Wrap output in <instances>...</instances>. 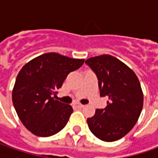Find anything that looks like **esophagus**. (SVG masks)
Segmentation results:
<instances>
[{"instance_id":"34e87169","label":"esophagus","mask_w":158,"mask_h":158,"mask_svg":"<svg viewBox=\"0 0 158 158\" xmlns=\"http://www.w3.org/2000/svg\"><path fill=\"white\" fill-rule=\"evenodd\" d=\"M84 106H82V105H81V104H76V105H75V107H76V108H79V109H81V108H82Z\"/></svg>"}]
</instances>
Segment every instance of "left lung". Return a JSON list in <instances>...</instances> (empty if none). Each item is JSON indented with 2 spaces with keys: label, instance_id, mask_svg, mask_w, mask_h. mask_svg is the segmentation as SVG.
Wrapping results in <instances>:
<instances>
[{
  "label": "left lung",
  "instance_id": "1",
  "mask_svg": "<svg viewBox=\"0 0 158 158\" xmlns=\"http://www.w3.org/2000/svg\"><path fill=\"white\" fill-rule=\"evenodd\" d=\"M85 63L98 80L100 97L109 98L104 109H97L87 118L89 128L104 142L125 136L136 124L143 106V93L138 77L125 63L112 55L89 58Z\"/></svg>",
  "mask_w": 158,
  "mask_h": 158
}]
</instances>
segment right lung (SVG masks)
Segmentation results:
<instances>
[{"instance_id":"right-lung-1","label":"right lung","mask_w":158,"mask_h":158,"mask_svg":"<svg viewBox=\"0 0 158 158\" xmlns=\"http://www.w3.org/2000/svg\"><path fill=\"white\" fill-rule=\"evenodd\" d=\"M83 62V59L47 52L22 68L15 79L12 101L22 123L35 135L51 136L67 125L73 108L54 98L68 75Z\"/></svg>"}]
</instances>
